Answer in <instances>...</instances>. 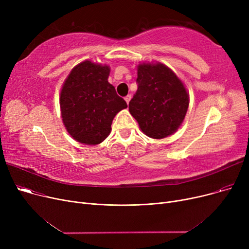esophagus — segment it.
Listing matches in <instances>:
<instances>
[{
    "label": "esophagus",
    "mask_w": 249,
    "mask_h": 249,
    "mask_svg": "<svg viewBox=\"0 0 249 249\" xmlns=\"http://www.w3.org/2000/svg\"><path fill=\"white\" fill-rule=\"evenodd\" d=\"M124 99H125V101H126V103H127V104H129L130 100H131V95H128V96H126Z\"/></svg>",
    "instance_id": "obj_1"
}]
</instances>
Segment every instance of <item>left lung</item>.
<instances>
[{
	"instance_id": "8db88e82",
	"label": "left lung",
	"mask_w": 249,
	"mask_h": 249,
	"mask_svg": "<svg viewBox=\"0 0 249 249\" xmlns=\"http://www.w3.org/2000/svg\"><path fill=\"white\" fill-rule=\"evenodd\" d=\"M138 89L129 102V112L141 131L162 139L178 131L189 108L188 90L178 76L160 62L137 65Z\"/></svg>"
}]
</instances>
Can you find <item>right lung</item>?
<instances>
[{
  "instance_id": "right-lung-1",
  "label": "right lung",
  "mask_w": 249,
  "mask_h": 249,
  "mask_svg": "<svg viewBox=\"0 0 249 249\" xmlns=\"http://www.w3.org/2000/svg\"><path fill=\"white\" fill-rule=\"evenodd\" d=\"M109 74V65L84 60L62 85L59 105L63 125L83 144H100L111 133L114 117L127 108L108 82Z\"/></svg>"
}]
</instances>
